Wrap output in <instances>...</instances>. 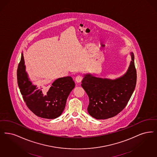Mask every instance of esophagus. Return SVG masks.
<instances>
[{
  "label": "esophagus",
  "mask_w": 157,
  "mask_h": 157,
  "mask_svg": "<svg viewBox=\"0 0 157 157\" xmlns=\"http://www.w3.org/2000/svg\"><path fill=\"white\" fill-rule=\"evenodd\" d=\"M82 80V76L78 75L76 77L75 81L77 83H80V82H81Z\"/></svg>",
  "instance_id": "obj_1"
}]
</instances>
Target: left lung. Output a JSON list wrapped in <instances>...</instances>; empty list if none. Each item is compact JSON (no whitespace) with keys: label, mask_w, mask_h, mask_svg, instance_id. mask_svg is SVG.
Masks as SVG:
<instances>
[{"label":"left lung","mask_w":157,"mask_h":157,"mask_svg":"<svg viewBox=\"0 0 157 157\" xmlns=\"http://www.w3.org/2000/svg\"><path fill=\"white\" fill-rule=\"evenodd\" d=\"M132 61L123 75L116 79L96 77L84 74L82 87L88 94L89 114L94 119L105 120L116 116L126 106L134 90L137 72L134 56L131 52Z\"/></svg>","instance_id":"8db88e82"}]
</instances>
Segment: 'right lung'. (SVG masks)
Returning a JSON list of instances; mask_svg holds the SVG:
<instances>
[{
    "label": "right lung",
    "instance_id": "1",
    "mask_svg": "<svg viewBox=\"0 0 157 157\" xmlns=\"http://www.w3.org/2000/svg\"><path fill=\"white\" fill-rule=\"evenodd\" d=\"M25 59L21 53L17 71V83L20 92L29 109L41 118L53 119L61 115L67 99L75 84L71 76L56 79L46 94L37 84L33 83L25 71Z\"/></svg>",
    "mask_w": 157,
    "mask_h": 157
}]
</instances>
